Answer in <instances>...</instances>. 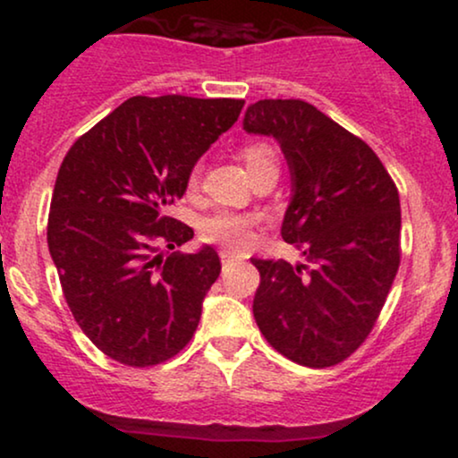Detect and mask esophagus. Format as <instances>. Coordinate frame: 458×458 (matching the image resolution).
<instances>
[{"label": "esophagus", "instance_id": "1", "mask_svg": "<svg viewBox=\"0 0 458 458\" xmlns=\"http://www.w3.org/2000/svg\"><path fill=\"white\" fill-rule=\"evenodd\" d=\"M219 259H222V262L225 265V262L234 260L236 256H234V251H230V250H222V251H219Z\"/></svg>", "mask_w": 458, "mask_h": 458}]
</instances>
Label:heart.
<instances>
[{
    "mask_svg": "<svg viewBox=\"0 0 458 458\" xmlns=\"http://www.w3.org/2000/svg\"><path fill=\"white\" fill-rule=\"evenodd\" d=\"M239 157L250 170L251 178H256L262 172L267 170H277L280 161H277V152L271 144L267 141H247V144L241 146ZM198 185V172L193 170L191 174L187 176V189H196ZM256 219L251 215H241V213H217L213 215L211 219L204 222L202 234L204 239L211 241V243H219L225 247H241L245 243L247 234L254 228Z\"/></svg>",
    "mask_w": 458,
    "mask_h": 458,
    "instance_id": "obj_1",
    "label": "heart"
}]
</instances>
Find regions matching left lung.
I'll list each match as a JSON object with an SVG mask.
<instances>
[{"mask_svg": "<svg viewBox=\"0 0 458 458\" xmlns=\"http://www.w3.org/2000/svg\"><path fill=\"white\" fill-rule=\"evenodd\" d=\"M247 133L273 135L293 176L282 239L308 265L251 259L254 318L284 357L344 361L368 338L401 265V199L375 150L299 98L250 105Z\"/></svg>", "mask_w": 458, "mask_h": 458, "instance_id": "obj_1", "label": "left lung"}]
</instances>
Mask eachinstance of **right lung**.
Listing matches in <instances>:
<instances>
[{
    "mask_svg": "<svg viewBox=\"0 0 458 458\" xmlns=\"http://www.w3.org/2000/svg\"><path fill=\"white\" fill-rule=\"evenodd\" d=\"M245 101L181 94L133 97L66 152L51 198L47 243L62 293L83 334L124 366L174 357L196 334L222 262L170 217L187 176L239 118Z\"/></svg>",
    "mask_w": 458,
    "mask_h": 458,
    "instance_id": "right-lung-1",
    "label": "right lung"
}]
</instances>
